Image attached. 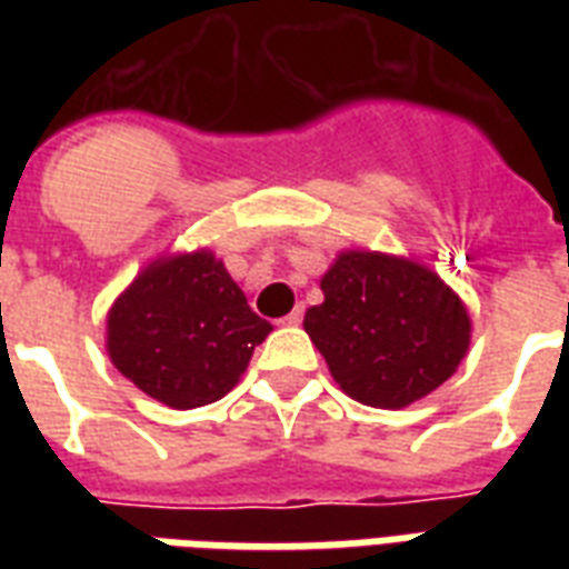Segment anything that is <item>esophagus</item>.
<instances>
[{
	"label": "esophagus",
	"mask_w": 569,
	"mask_h": 569,
	"mask_svg": "<svg viewBox=\"0 0 569 569\" xmlns=\"http://www.w3.org/2000/svg\"><path fill=\"white\" fill-rule=\"evenodd\" d=\"M301 321H303V307H295V310L289 312V316H283V319H280V325H289V328H298Z\"/></svg>",
	"instance_id": "obj_1"
}]
</instances>
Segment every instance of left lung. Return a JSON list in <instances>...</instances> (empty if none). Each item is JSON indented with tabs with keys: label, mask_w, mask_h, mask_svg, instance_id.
Returning <instances> with one entry per match:
<instances>
[{
	"label": "left lung",
	"mask_w": 569,
	"mask_h": 569,
	"mask_svg": "<svg viewBox=\"0 0 569 569\" xmlns=\"http://www.w3.org/2000/svg\"><path fill=\"white\" fill-rule=\"evenodd\" d=\"M325 303L310 333L339 387L369 407L398 410L449 380L469 348L460 298L419 262L348 250L321 277Z\"/></svg>",
	"instance_id": "1"
}]
</instances>
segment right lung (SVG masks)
<instances>
[{
  "label": "right lung",
  "instance_id": "add662e5",
  "mask_svg": "<svg viewBox=\"0 0 569 569\" xmlns=\"http://www.w3.org/2000/svg\"><path fill=\"white\" fill-rule=\"evenodd\" d=\"M227 268L197 250L144 268L109 312V355L141 392L177 410L230 392L268 337Z\"/></svg>",
  "mask_w": 569,
  "mask_h": 569
}]
</instances>
